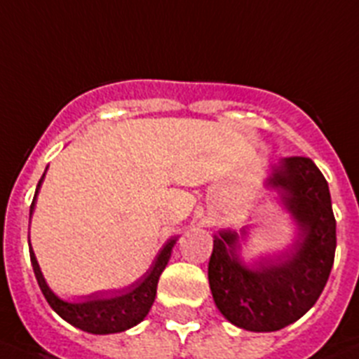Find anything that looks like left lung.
I'll use <instances>...</instances> for the list:
<instances>
[{"instance_id": "left-lung-1", "label": "left lung", "mask_w": 359, "mask_h": 359, "mask_svg": "<svg viewBox=\"0 0 359 359\" xmlns=\"http://www.w3.org/2000/svg\"><path fill=\"white\" fill-rule=\"evenodd\" d=\"M271 185L299 224L294 248L279 262L249 271L236 256L238 235L213 240L208 281L220 313L242 330L267 333L299 320L324 290L337 249V220L324 174L306 156L283 158Z\"/></svg>"}]
</instances>
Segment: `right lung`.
<instances>
[{
	"label": "right lung",
	"instance_id": "1",
	"mask_svg": "<svg viewBox=\"0 0 359 359\" xmlns=\"http://www.w3.org/2000/svg\"><path fill=\"white\" fill-rule=\"evenodd\" d=\"M44 174L39 180L34 201H32V206H29V215H32V212L35 208V199H37L39 189H41V183L44 180ZM174 244H176V240H169L163 245L162 251H160V255L156 256V259H154L149 271L139 281H135L128 288H123L119 292V295L103 297L107 294L101 292V294L88 295L87 301L83 302L60 301L57 295L49 290L48 285H46L34 251H29V259H32L35 278H37L39 287H41L46 301L49 302V306L57 311L64 320H67L74 327H80L81 331H87V333L110 334L130 330V327L139 324L140 320H144V317L149 313L154 297H156L158 279H160V274H162L167 262H169Z\"/></svg>",
	"mask_w": 359,
	"mask_h": 359
}]
</instances>
